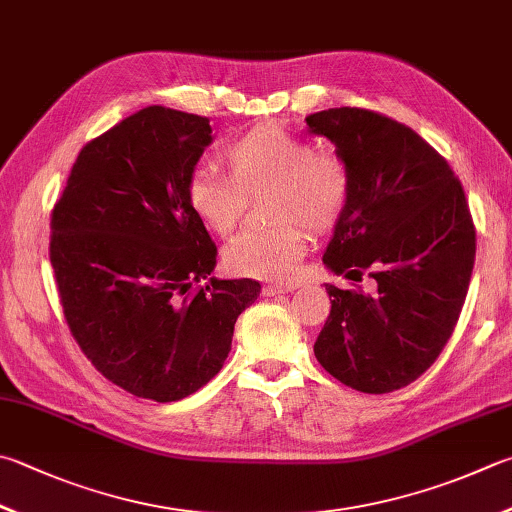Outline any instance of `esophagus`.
I'll return each instance as SVG.
<instances>
[{"instance_id": "obj_1", "label": "esophagus", "mask_w": 512, "mask_h": 512, "mask_svg": "<svg viewBox=\"0 0 512 512\" xmlns=\"http://www.w3.org/2000/svg\"><path fill=\"white\" fill-rule=\"evenodd\" d=\"M298 283H269L263 287L265 296H276V294H285V292H294Z\"/></svg>"}]
</instances>
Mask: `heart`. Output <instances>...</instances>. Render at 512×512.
<instances>
[{
    "instance_id": "obj_1",
    "label": "heart",
    "mask_w": 512,
    "mask_h": 512,
    "mask_svg": "<svg viewBox=\"0 0 512 512\" xmlns=\"http://www.w3.org/2000/svg\"><path fill=\"white\" fill-rule=\"evenodd\" d=\"M229 178L200 165L187 178V205L207 229L229 236L243 220L247 198L272 189V227H254L231 240L225 263L234 274L287 281L310 247V231L341 223L352 198L350 165L278 124H258L227 144Z\"/></svg>"
}]
</instances>
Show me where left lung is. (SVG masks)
I'll use <instances>...</instances> for the list:
<instances>
[{
  "instance_id": "8db88e82",
  "label": "left lung",
  "mask_w": 512,
  "mask_h": 512,
  "mask_svg": "<svg viewBox=\"0 0 512 512\" xmlns=\"http://www.w3.org/2000/svg\"><path fill=\"white\" fill-rule=\"evenodd\" d=\"M350 165L352 198L323 263L372 292L325 285L314 343L334 379L368 394L417 381L455 332L475 265V223L446 158L406 124L359 106L305 118Z\"/></svg>"
}]
</instances>
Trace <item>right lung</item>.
<instances>
[{"label":"right lung","mask_w":512,"mask_h":512,"mask_svg":"<svg viewBox=\"0 0 512 512\" xmlns=\"http://www.w3.org/2000/svg\"><path fill=\"white\" fill-rule=\"evenodd\" d=\"M209 118L147 106L86 142L51 211V265L73 339L95 370L169 403L223 368L252 278L218 281V249L187 205Z\"/></svg>","instance_id":"obj_1"}]
</instances>
